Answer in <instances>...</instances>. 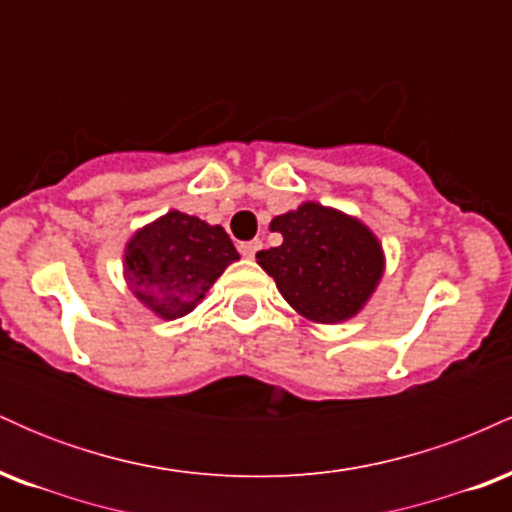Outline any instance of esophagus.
<instances>
[{"mask_svg":"<svg viewBox=\"0 0 512 512\" xmlns=\"http://www.w3.org/2000/svg\"><path fill=\"white\" fill-rule=\"evenodd\" d=\"M238 250H240V255L243 257H255L257 252L262 250V240H248V243H240L238 245Z\"/></svg>","mask_w":512,"mask_h":512,"instance_id":"esophagus-1","label":"esophagus"}]
</instances>
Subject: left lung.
I'll list each match as a JSON object with an SVG mask.
<instances>
[{"mask_svg":"<svg viewBox=\"0 0 512 512\" xmlns=\"http://www.w3.org/2000/svg\"><path fill=\"white\" fill-rule=\"evenodd\" d=\"M279 248L257 252V264L298 315L322 325L354 317L383 279L385 255L368 226L342 211L305 202L274 216Z\"/></svg>","mask_w":512,"mask_h":512,"instance_id":"left-lung-1","label":"left lung"}]
</instances>
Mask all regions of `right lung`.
Listing matches in <instances>:
<instances>
[{
	"mask_svg": "<svg viewBox=\"0 0 512 512\" xmlns=\"http://www.w3.org/2000/svg\"><path fill=\"white\" fill-rule=\"evenodd\" d=\"M236 260L238 250L221 226L173 209L129 238L125 279L151 313L175 320L192 313Z\"/></svg>",
	"mask_w": 512,
	"mask_h": 512,
	"instance_id": "right-lung-1",
	"label": "right lung"
}]
</instances>
